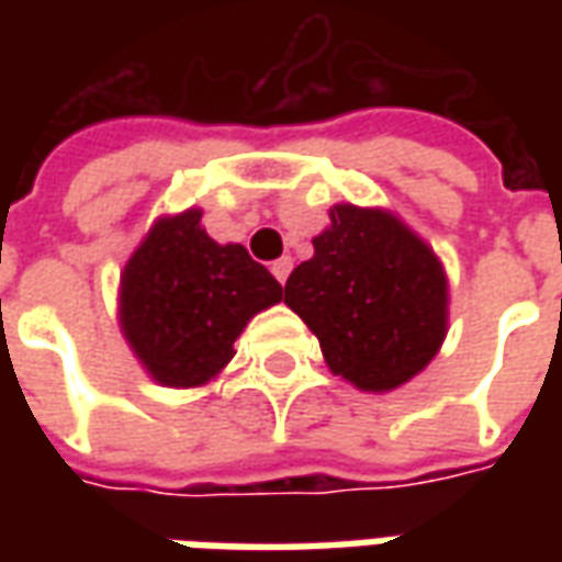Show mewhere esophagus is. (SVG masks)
I'll use <instances>...</instances> for the list:
<instances>
[{
	"mask_svg": "<svg viewBox=\"0 0 562 562\" xmlns=\"http://www.w3.org/2000/svg\"><path fill=\"white\" fill-rule=\"evenodd\" d=\"M270 273H273V277H277L280 282L289 280V273H292V258H289V256L277 258V261L270 265Z\"/></svg>",
	"mask_w": 562,
	"mask_h": 562,
	"instance_id": "34e87169",
	"label": "esophagus"
}]
</instances>
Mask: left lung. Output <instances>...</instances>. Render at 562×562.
<instances>
[{"instance_id": "8db88e82", "label": "left lung", "mask_w": 562, "mask_h": 562, "mask_svg": "<svg viewBox=\"0 0 562 562\" xmlns=\"http://www.w3.org/2000/svg\"><path fill=\"white\" fill-rule=\"evenodd\" d=\"M313 258L285 282L337 376L391 391L430 364L446 340L448 282L434 249L397 216L337 204Z\"/></svg>"}]
</instances>
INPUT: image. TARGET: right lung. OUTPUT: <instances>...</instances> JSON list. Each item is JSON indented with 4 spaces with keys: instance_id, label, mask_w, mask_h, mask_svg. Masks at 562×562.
<instances>
[{
    "instance_id": "1",
    "label": "right lung",
    "mask_w": 562,
    "mask_h": 562,
    "mask_svg": "<svg viewBox=\"0 0 562 562\" xmlns=\"http://www.w3.org/2000/svg\"><path fill=\"white\" fill-rule=\"evenodd\" d=\"M282 285L240 244L220 246L201 210L159 220L128 258L120 322L149 376L195 389L234 358L246 322L280 304Z\"/></svg>"
}]
</instances>
